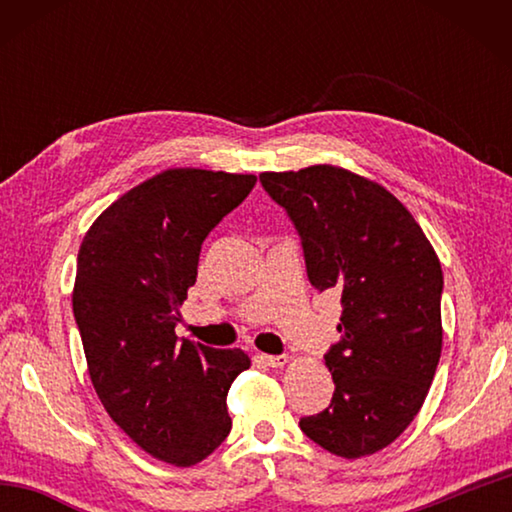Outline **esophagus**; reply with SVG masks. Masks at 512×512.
<instances>
[{
	"label": "esophagus",
	"mask_w": 512,
	"mask_h": 512,
	"mask_svg": "<svg viewBox=\"0 0 512 512\" xmlns=\"http://www.w3.org/2000/svg\"><path fill=\"white\" fill-rule=\"evenodd\" d=\"M262 361L271 368H284L289 363V357H284V354H262Z\"/></svg>",
	"instance_id": "1"
}]
</instances>
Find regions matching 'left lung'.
<instances>
[{
  "mask_svg": "<svg viewBox=\"0 0 512 512\" xmlns=\"http://www.w3.org/2000/svg\"><path fill=\"white\" fill-rule=\"evenodd\" d=\"M259 180L296 223L309 282L343 305V339L325 357L332 404L300 429L336 456L375 454L413 422L436 375L440 259L413 214L359 173L314 164Z\"/></svg>",
  "mask_w": 512,
  "mask_h": 512,
  "instance_id": "left-lung-1",
  "label": "left lung"
}]
</instances>
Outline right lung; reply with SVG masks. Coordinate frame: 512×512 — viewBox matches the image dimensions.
<instances>
[{
	"mask_svg": "<svg viewBox=\"0 0 512 512\" xmlns=\"http://www.w3.org/2000/svg\"><path fill=\"white\" fill-rule=\"evenodd\" d=\"M253 173L173 167L106 207L85 232L72 291L94 391L112 422L158 461L201 463L232 429L225 397L244 350L178 341V311L210 230Z\"/></svg>",
	"mask_w": 512,
	"mask_h": 512,
	"instance_id": "right-lung-1",
	"label": "right lung"
}]
</instances>
